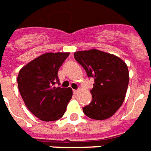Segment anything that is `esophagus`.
I'll return each mask as SVG.
<instances>
[{
  "label": "esophagus",
  "instance_id": "esophagus-1",
  "mask_svg": "<svg viewBox=\"0 0 151 151\" xmlns=\"http://www.w3.org/2000/svg\"><path fill=\"white\" fill-rule=\"evenodd\" d=\"M73 93L74 94H77L78 92V90H73Z\"/></svg>",
  "mask_w": 151,
  "mask_h": 151
}]
</instances>
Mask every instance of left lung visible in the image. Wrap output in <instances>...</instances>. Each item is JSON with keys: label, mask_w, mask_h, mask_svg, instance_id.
Segmentation results:
<instances>
[{"label": "left lung", "mask_w": 151, "mask_h": 151, "mask_svg": "<svg viewBox=\"0 0 151 151\" xmlns=\"http://www.w3.org/2000/svg\"><path fill=\"white\" fill-rule=\"evenodd\" d=\"M74 58L95 83L91 90L92 101L83 113L92 119L104 120L113 116L123 105L129 83L126 63L112 54L96 49L80 50Z\"/></svg>", "instance_id": "left-lung-1"}]
</instances>
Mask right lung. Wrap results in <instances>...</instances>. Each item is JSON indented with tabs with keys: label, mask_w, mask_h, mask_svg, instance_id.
Here are the masks:
<instances>
[{
	"label": "right lung",
	"mask_w": 151,
	"mask_h": 151,
	"mask_svg": "<svg viewBox=\"0 0 151 151\" xmlns=\"http://www.w3.org/2000/svg\"><path fill=\"white\" fill-rule=\"evenodd\" d=\"M68 52L45 53L21 68L17 78L19 91L30 112L45 122L55 121L65 114L73 91L61 88L58 70Z\"/></svg>",
	"instance_id": "obj_1"
}]
</instances>
